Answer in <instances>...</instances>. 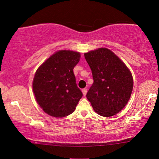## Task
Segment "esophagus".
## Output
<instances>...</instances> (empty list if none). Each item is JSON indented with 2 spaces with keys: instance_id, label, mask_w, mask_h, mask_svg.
I'll list each match as a JSON object with an SVG mask.
<instances>
[{
  "instance_id": "34e87169",
  "label": "esophagus",
  "mask_w": 159,
  "mask_h": 159,
  "mask_svg": "<svg viewBox=\"0 0 159 159\" xmlns=\"http://www.w3.org/2000/svg\"><path fill=\"white\" fill-rule=\"evenodd\" d=\"M82 92H83V94H84V96H86V93H87V89H84L82 90Z\"/></svg>"
}]
</instances>
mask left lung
I'll return each mask as SVG.
<instances>
[{"label":"left lung","mask_w":159,"mask_h":159,"mask_svg":"<svg viewBox=\"0 0 159 159\" xmlns=\"http://www.w3.org/2000/svg\"><path fill=\"white\" fill-rule=\"evenodd\" d=\"M91 68L93 84L86 97L98 114L110 117L129 101L134 81L125 63L109 49L100 48L84 54Z\"/></svg>","instance_id":"8db88e82"}]
</instances>
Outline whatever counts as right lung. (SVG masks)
<instances>
[{
	"mask_svg": "<svg viewBox=\"0 0 159 159\" xmlns=\"http://www.w3.org/2000/svg\"><path fill=\"white\" fill-rule=\"evenodd\" d=\"M80 58L79 52L61 50L47 59L35 72L33 80L35 99L51 116L70 115L82 98L73 73Z\"/></svg>",
	"mask_w": 159,
	"mask_h": 159,
	"instance_id": "right-lung-1",
	"label": "right lung"
}]
</instances>
